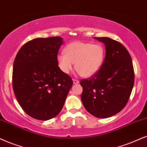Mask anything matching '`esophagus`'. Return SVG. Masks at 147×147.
<instances>
[{
  "label": "esophagus",
  "instance_id": "obj_1",
  "mask_svg": "<svg viewBox=\"0 0 147 147\" xmlns=\"http://www.w3.org/2000/svg\"><path fill=\"white\" fill-rule=\"evenodd\" d=\"M72 81H73L74 84H79V80H77V79H72Z\"/></svg>",
  "mask_w": 147,
  "mask_h": 147
}]
</instances>
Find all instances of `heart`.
Wrapping results in <instances>:
<instances>
[{
  "mask_svg": "<svg viewBox=\"0 0 147 147\" xmlns=\"http://www.w3.org/2000/svg\"><path fill=\"white\" fill-rule=\"evenodd\" d=\"M64 53L57 55L59 68L65 74H68L74 68L80 75L90 77L99 71L105 57V50L102 45L82 41H74L64 48Z\"/></svg>",
  "mask_w": 147,
  "mask_h": 147,
  "instance_id": "heart-1",
  "label": "heart"
}]
</instances>
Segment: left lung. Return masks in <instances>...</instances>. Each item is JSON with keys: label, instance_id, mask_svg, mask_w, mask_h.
Segmentation results:
<instances>
[{"label": "left lung", "instance_id": "obj_1", "mask_svg": "<svg viewBox=\"0 0 147 147\" xmlns=\"http://www.w3.org/2000/svg\"><path fill=\"white\" fill-rule=\"evenodd\" d=\"M95 38L105 45V59L97 73L81 81V98L90 114L107 118L127 105L134 83V71L130 55L123 45L109 37Z\"/></svg>", "mask_w": 147, "mask_h": 147}]
</instances>
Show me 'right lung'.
<instances>
[{
  "mask_svg": "<svg viewBox=\"0 0 147 147\" xmlns=\"http://www.w3.org/2000/svg\"><path fill=\"white\" fill-rule=\"evenodd\" d=\"M62 43L60 36L34 38L24 44L15 58V95L22 109L36 119L49 120L58 115L73 83L58 66Z\"/></svg>",
  "mask_w": 147,
  "mask_h": 147,
  "instance_id": "right-lung-1",
  "label": "right lung"
}]
</instances>
